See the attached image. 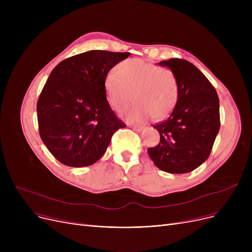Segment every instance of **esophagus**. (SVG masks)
Segmentation results:
<instances>
[{
    "instance_id": "34e87169",
    "label": "esophagus",
    "mask_w": 252,
    "mask_h": 252,
    "mask_svg": "<svg viewBox=\"0 0 252 252\" xmlns=\"http://www.w3.org/2000/svg\"><path fill=\"white\" fill-rule=\"evenodd\" d=\"M144 128H145L144 126H133V129H135V130H137V131H141V130H143Z\"/></svg>"
}]
</instances>
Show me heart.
<instances>
[{"instance_id": "heart-1", "label": "heart", "mask_w": 252, "mask_h": 252, "mask_svg": "<svg viewBox=\"0 0 252 252\" xmlns=\"http://www.w3.org/2000/svg\"><path fill=\"white\" fill-rule=\"evenodd\" d=\"M117 72L105 76L104 90L108 104L117 112H125L134 101L138 104L126 114V121L140 124L153 116L166 117L178 101L177 79L170 70L141 59H127L117 66Z\"/></svg>"}]
</instances>
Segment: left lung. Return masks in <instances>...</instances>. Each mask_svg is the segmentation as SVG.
<instances>
[{
	"label": "left lung",
	"mask_w": 252,
	"mask_h": 252,
	"mask_svg": "<svg viewBox=\"0 0 252 252\" xmlns=\"http://www.w3.org/2000/svg\"><path fill=\"white\" fill-rule=\"evenodd\" d=\"M158 65L174 73L179 96L170 115L153 126L160 142L148 148V154L166 173H190L207 159L213 149L220 126V100L214 86L191 62L174 58Z\"/></svg>",
	"instance_id": "8db88e82"
}]
</instances>
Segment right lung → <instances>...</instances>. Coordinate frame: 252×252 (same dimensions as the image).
<instances>
[{
	"mask_svg": "<svg viewBox=\"0 0 252 252\" xmlns=\"http://www.w3.org/2000/svg\"><path fill=\"white\" fill-rule=\"evenodd\" d=\"M129 54L92 50L61 61L50 73L36 104L38 130L61 163H95L115 131L126 126L106 99L104 81Z\"/></svg>",
	"mask_w": 252,
	"mask_h": 252,
	"instance_id": "obj_1",
	"label": "right lung"
}]
</instances>
